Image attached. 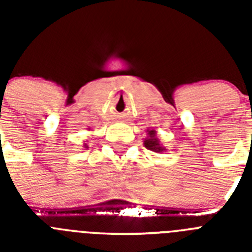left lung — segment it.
<instances>
[{"mask_svg":"<svg viewBox=\"0 0 252 252\" xmlns=\"http://www.w3.org/2000/svg\"><path fill=\"white\" fill-rule=\"evenodd\" d=\"M144 146L148 150L154 151V153L161 154L162 151H166L165 146H162L160 144V140L158 139L157 131L155 130H148V136L144 139Z\"/></svg>","mask_w":252,"mask_h":252,"instance_id":"left-lung-1","label":"left lung"}]
</instances>
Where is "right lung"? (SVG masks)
Masks as SVG:
<instances>
[{"label": "right lung", "instance_id": "1", "mask_svg": "<svg viewBox=\"0 0 252 252\" xmlns=\"http://www.w3.org/2000/svg\"><path fill=\"white\" fill-rule=\"evenodd\" d=\"M83 146H84V149H88V145H87V144H84Z\"/></svg>", "mask_w": 252, "mask_h": 252}]
</instances>
